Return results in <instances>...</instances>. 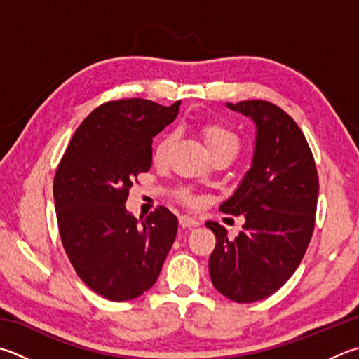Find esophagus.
<instances>
[{
	"label": "esophagus",
	"instance_id": "esophagus-1",
	"mask_svg": "<svg viewBox=\"0 0 359 359\" xmlns=\"http://www.w3.org/2000/svg\"><path fill=\"white\" fill-rule=\"evenodd\" d=\"M179 223L182 227H184V229L185 227H188V229H193V227L199 226V221L196 218L187 217V215H182V217H179Z\"/></svg>",
	"mask_w": 359,
	"mask_h": 359
}]
</instances>
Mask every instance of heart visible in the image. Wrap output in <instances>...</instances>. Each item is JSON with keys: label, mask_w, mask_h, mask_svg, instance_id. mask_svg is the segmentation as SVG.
Here are the masks:
<instances>
[{"label": "heart", "mask_w": 359, "mask_h": 359, "mask_svg": "<svg viewBox=\"0 0 359 359\" xmlns=\"http://www.w3.org/2000/svg\"><path fill=\"white\" fill-rule=\"evenodd\" d=\"M201 135L204 140L208 152H217V151H232L237 152L238 149V138L237 135L232 132L229 127H226L224 123L219 122H205L201 127ZM174 144V135L166 133L158 140L157 144L154 147V161L163 163L166 160L169 151ZM184 201L190 202L191 196L188 193L182 194Z\"/></svg>", "instance_id": "1"}]
</instances>
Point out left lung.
Instances as JSON below:
<instances>
[{
	"mask_svg": "<svg viewBox=\"0 0 359 359\" xmlns=\"http://www.w3.org/2000/svg\"><path fill=\"white\" fill-rule=\"evenodd\" d=\"M226 107L251 117L256 142L250 171L219 205L243 215V231L231 240L217 221L205 223L217 237L208 271L219 293L252 303L281 289L302 262L314 232L318 175L303 132L281 108L265 100Z\"/></svg>",
	"mask_w": 359,
	"mask_h": 359,
	"instance_id": "8db88e82",
	"label": "left lung"
}]
</instances>
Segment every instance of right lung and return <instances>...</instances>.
Wrapping results in <instances>:
<instances>
[{"label": "right lung", "instance_id": "obj_1", "mask_svg": "<svg viewBox=\"0 0 359 359\" xmlns=\"http://www.w3.org/2000/svg\"><path fill=\"white\" fill-rule=\"evenodd\" d=\"M144 99L107 102L72 136L56 169L53 196L64 250L76 275L111 302H128L157 281L177 233L158 207L141 223L127 212L128 190L152 165V140L179 114Z\"/></svg>", "mask_w": 359, "mask_h": 359}]
</instances>
